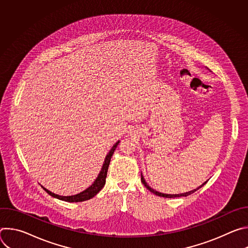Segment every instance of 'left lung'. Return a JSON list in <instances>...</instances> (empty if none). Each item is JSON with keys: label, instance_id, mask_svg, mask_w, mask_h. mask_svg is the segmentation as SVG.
I'll list each match as a JSON object with an SVG mask.
<instances>
[{"label": "left lung", "instance_id": "obj_1", "mask_svg": "<svg viewBox=\"0 0 248 248\" xmlns=\"http://www.w3.org/2000/svg\"><path fill=\"white\" fill-rule=\"evenodd\" d=\"M141 183H142L144 186H145V187L148 189V190H150L152 193H154V194H156V195H158V196H162V197H166V198H174V197H183V196H188V195H190V194H192L193 192H195L197 189H199V188H201L204 185H206V183L207 182H205L204 184H202L199 187H197L196 189H193V190H190V191H188V192H186V193H181V194H166V193H161V192H159V191H156V190H154L153 188H151L148 185H147V183L145 182V180H144V178H143V175H142V173H141Z\"/></svg>", "mask_w": 248, "mask_h": 248}]
</instances>
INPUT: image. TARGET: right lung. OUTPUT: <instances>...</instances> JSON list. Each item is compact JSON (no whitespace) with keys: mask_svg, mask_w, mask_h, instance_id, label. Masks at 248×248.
Wrapping results in <instances>:
<instances>
[{"mask_svg":"<svg viewBox=\"0 0 248 248\" xmlns=\"http://www.w3.org/2000/svg\"><path fill=\"white\" fill-rule=\"evenodd\" d=\"M120 141H118V142L115 143V145L112 147V149L110 150V152L107 154V156H106L105 158V162L102 166V169H101V171L100 173L98 174L97 179L95 180V182L87 188L85 189L84 191L78 193V194H76V195H72V196H61V195H58V194H55L53 192H51L50 190L45 189V191H47L48 194H50L51 196L55 197V198H58L60 200H63V201H66V202H82V201H85V200H88V199H91L92 197H94L105 186L106 184V178H107V171H108V168H109V165H110V162H111V158L117 148V146L119 145Z\"/></svg>","mask_w":248,"mask_h":248,"instance_id":"obj_1","label":"right lung"}]
</instances>
